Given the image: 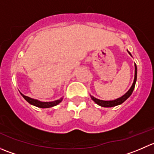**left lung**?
<instances>
[{
  "instance_id": "obj_1",
  "label": "left lung",
  "mask_w": 154,
  "mask_h": 154,
  "mask_svg": "<svg viewBox=\"0 0 154 154\" xmlns=\"http://www.w3.org/2000/svg\"><path fill=\"white\" fill-rule=\"evenodd\" d=\"M128 53H129V54H130V55L132 57L131 54H130L129 51H128ZM136 79H137V67H136V65L135 64V77H134V80H133V85H132V86L130 87V89L128 90V91H127V93H125V94H124L122 97L116 99V100H99V99L95 98V97H93V96L90 95L91 96V98L92 99V100H94V101L95 102L97 105H99V106H103V107H112V106H118V105L122 104V103H124V102H125V100H127V99L128 98L130 95H131L132 93H133V89H134V88H135V85H136Z\"/></svg>"
}]
</instances>
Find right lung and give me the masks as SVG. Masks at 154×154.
Listing matches in <instances>:
<instances>
[{"label":"right lung","mask_w":154,"mask_h":154,"mask_svg":"<svg viewBox=\"0 0 154 154\" xmlns=\"http://www.w3.org/2000/svg\"><path fill=\"white\" fill-rule=\"evenodd\" d=\"M20 94L22 95V97L28 102L29 103H30L31 105H33V106L39 107V108H50V107H53L54 106H57V104L60 103V102L63 100V97H61L60 99L57 100H54V101H51V102H42L40 100H35V99H32L31 97H27V96L24 95L22 93L20 92Z\"/></svg>","instance_id":"obj_1"}]
</instances>
